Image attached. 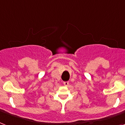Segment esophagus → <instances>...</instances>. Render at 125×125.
I'll list each match as a JSON object with an SVG mask.
<instances>
[{
	"label": "esophagus",
	"instance_id": "1",
	"mask_svg": "<svg viewBox=\"0 0 125 125\" xmlns=\"http://www.w3.org/2000/svg\"><path fill=\"white\" fill-rule=\"evenodd\" d=\"M64 85L66 86H67L69 85V82H68V81H65V82H64Z\"/></svg>",
	"mask_w": 125,
	"mask_h": 125
}]
</instances>
